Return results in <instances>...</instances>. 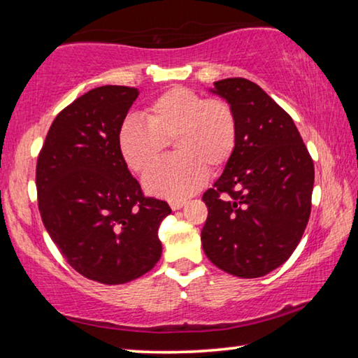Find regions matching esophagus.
Listing matches in <instances>:
<instances>
[{
  "mask_svg": "<svg viewBox=\"0 0 358 358\" xmlns=\"http://www.w3.org/2000/svg\"><path fill=\"white\" fill-rule=\"evenodd\" d=\"M169 203H171L172 210H180L186 203V201H171Z\"/></svg>",
  "mask_w": 358,
  "mask_h": 358,
  "instance_id": "1",
  "label": "esophagus"
}]
</instances>
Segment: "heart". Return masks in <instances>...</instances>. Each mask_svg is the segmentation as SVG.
<instances>
[{"label":"heart","mask_w":358,"mask_h":358,"mask_svg":"<svg viewBox=\"0 0 358 358\" xmlns=\"http://www.w3.org/2000/svg\"><path fill=\"white\" fill-rule=\"evenodd\" d=\"M145 120L126 118L118 129V148L132 172L145 173L173 142L177 156L162 161L143 180L145 189L169 201L192 196L210 172H221L237 148L238 120L221 98H205L173 87L150 102Z\"/></svg>","instance_id":"heart-1"}]
</instances>
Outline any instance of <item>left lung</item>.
Listing matches in <instances>:
<instances>
[{
    "label": "left lung",
    "mask_w": 358,
    "mask_h": 358,
    "mask_svg": "<svg viewBox=\"0 0 358 358\" xmlns=\"http://www.w3.org/2000/svg\"><path fill=\"white\" fill-rule=\"evenodd\" d=\"M238 120L235 153L203 192L202 246L217 268L260 278L282 265L311 215L313 157L290 115L246 78L215 82Z\"/></svg>",
    "instance_id": "1"
}]
</instances>
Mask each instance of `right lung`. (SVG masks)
Masks as SVG:
<instances>
[{"label": "right lung", "instance_id": "1", "mask_svg": "<svg viewBox=\"0 0 358 358\" xmlns=\"http://www.w3.org/2000/svg\"><path fill=\"white\" fill-rule=\"evenodd\" d=\"M138 92L121 85L90 90L53 120L36 166L42 222L72 268L115 286L156 265L157 230L172 213L147 197L118 148V129Z\"/></svg>", "mask_w": 358, "mask_h": 358}]
</instances>
